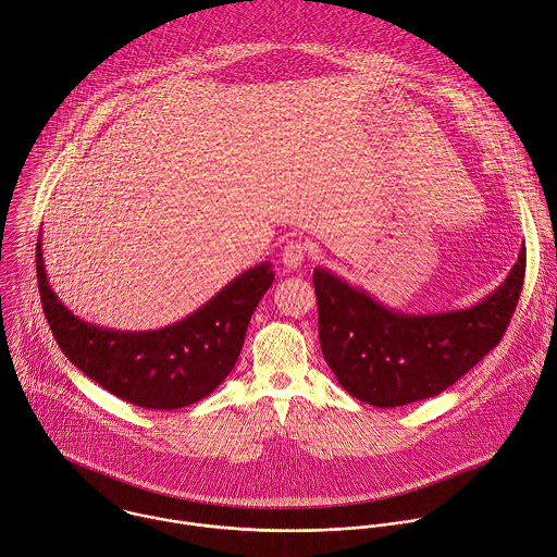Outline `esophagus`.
<instances>
[{
	"mask_svg": "<svg viewBox=\"0 0 557 557\" xmlns=\"http://www.w3.org/2000/svg\"><path fill=\"white\" fill-rule=\"evenodd\" d=\"M306 253H308L306 243H301V240H290V243H286V247H284V251H282V264H284L288 271H295V269H299V267L304 264Z\"/></svg>",
	"mask_w": 557,
	"mask_h": 557,
	"instance_id": "esophagus-1",
	"label": "esophagus"
}]
</instances>
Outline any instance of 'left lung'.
<instances>
[{"instance_id": "1", "label": "left lung", "mask_w": 557, "mask_h": 557, "mask_svg": "<svg viewBox=\"0 0 557 557\" xmlns=\"http://www.w3.org/2000/svg\"><path fill=\"white\" fill-rule=\"evenodd\" d=\"M524 247L505 282L446 312H403L317 267L319 341L338 385L360 403L394 409L440 396L498 345L524 280Z\"/></svg>"}]
</instances>
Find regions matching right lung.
I'll use <instances>...</instances> for the list:
<instances>
[{
	"label": "right lung",
	"instance_id": "1",
	"mask_svg": "<svg viewBox=\"0 0 557 557\" xmlns=\"http://www.w3.org/2000/svg\"><path fill=\"white\" fill-rule=\"evenodd\" d=\"M41 234V232H39ZM271 262L234 277L181 321L144 332L87 323L52 290L37 240V280L50 330L81 372L113 396L157 411L208 398L238 362L251 314L275 273Z\"/></svg>",
	"mask_w": 557,
	"mask_h": 557
}]
</instances>
